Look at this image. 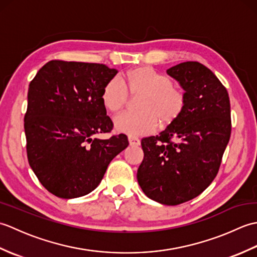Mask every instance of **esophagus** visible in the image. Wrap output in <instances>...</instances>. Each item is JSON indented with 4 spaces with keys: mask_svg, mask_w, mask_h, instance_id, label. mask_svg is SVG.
<instances>
[{
    "mask_svg": "<svg viewBox=\"0 0 257 257\" xmlns=\"http://www.w3.org/2000/svg\"><path fill=\"white\" fill-rule=\"evenodd\" d=\"M128 141L130 146H139L140 145V140L138 137L136 136H128Z\"/></svg>",
    "mask_w": 257,
    "mask_h": 257,
    "instance_id": "obj_1",
    "label": "esophagus"
}]
</instances>
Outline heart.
<instances>
[{"label": "heart", "instance_id": "b5f03b06", "mask_svg": "<svg viewBox=\"0 0 257 257\" xmlns=\"http://www.w3.org/2000/svg\"><path fill=\"white\" fill-rule=\"evenodd\" d=\"M140 96L136 112H123L114 118V127L128 135L154 133L158 124L166 127L181 116L187 94L173 84L170 76L151 66L129 70L123 78L109 79L101 90V101L108 111L119 112L127 106L129 96Z\"/></svg>", "mask_w": 257, "mask_h": 257}]
</instances>
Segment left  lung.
<instances>
[{
  "label": "left lung",
  "mask_w": 257,
  "mask_h": 257,
  "mask_svg": "<svg viewBox=\"0 0 257 257\" xmlns=\"http://www.w3.org/2000/svg\"><path fill=\"white\" fill-rule=\"evenodd\" d=\"M167 73L185 90L187 103L159 136L141 140L137 179L151 200L178 205L203 192L219 172L231 137V107L225 87L201 63L178 64Z\"/></svg>",
  "instance_id": "8db88e82"
}]
</instances>
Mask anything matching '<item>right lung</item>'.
Instances as JSON below:
<instances>
[{
  "label": "right lung",
  "mask_w": 257,
  "mask_h": 257,
  "mask_svg": "<svg viewBox=\"0 0 257 257\" xmlns=\"http://www.w3.org/2000/svg\"><path fill=\"white\" fill-rule=\"evenodd\" d=\"M116 74L103 64L54 59L30 83L24 116L27 159L43 187L58 198L91 192L129 145L123 134L95 137L112 130L101 90Z\"/></svg>",
  "instance_id": "right-lung-1"
}]
</instances>
